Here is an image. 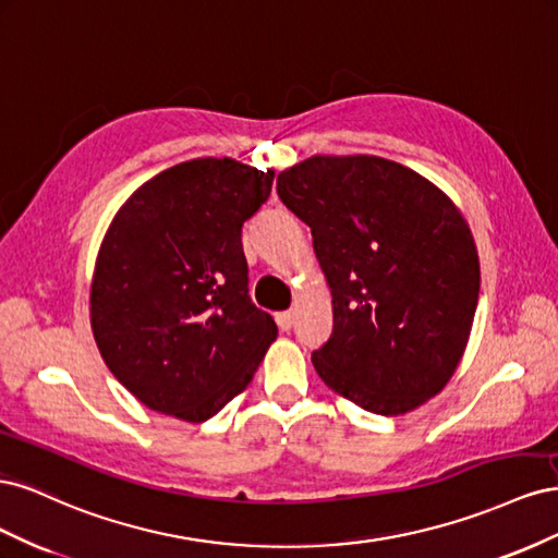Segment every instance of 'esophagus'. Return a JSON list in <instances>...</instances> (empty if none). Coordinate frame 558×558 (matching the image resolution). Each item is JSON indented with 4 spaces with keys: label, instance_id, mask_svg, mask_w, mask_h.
<instances>
[{
    "label": "esophagus",
    "instance_id": "34e87169",
    "mask_svg": "<svg viewBox=\"0 0 558 558\" xmlns=\"http://www.w3.org/2000/svg\"><path fill=\"white\" fill-rule=\"evenodd\" d=\"M293 318H295L293 312H279V314H277V326H279V330H283V332L291 330Z\"/></svg>",
    "mask_w": 558,
    "mask_h": 558
}]
</instances>
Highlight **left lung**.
Returning a JSON list of instances; mask_svg holds the SVG:
<instances>
[{
	"label": "left lung",
	"mask_w": 558,
	"mask_h": 558,
	"mask_svg": "<svg viewBox=\"0 0 558 558\" xmlns=\"http://www.w3.org/2000/svg\"><path fill=\"white\" fill-rule=\"evenodd\" d=\"M277 195L310 226L332 293L318 377L381 416L440 393L480 298L477 248L453 202L375 156H314L277 177Z\"/></svg>",
	"instance_id": "left-lung-1"
}]
</instances>
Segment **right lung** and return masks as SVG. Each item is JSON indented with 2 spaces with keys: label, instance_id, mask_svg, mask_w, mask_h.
<instances>
[{
  "label": "right lung",
  "instance_id": "add662e5",
  "mask_svg": "<svg viewBox=\"0 0 558 558\" xmlns=\"http://www.w3.org/2000/svg\"><path fill=\"white\" fill-rule=\"evenodd\" d=\"M275 172L230 158L170 167L116 214L99 246L90 324L99 353L146 408L207 421L253 379L277 324L248 295L242 226Z\"/></svg>",
  "mask_w": 558,
  "mask_h": 558
}]
</instances>
